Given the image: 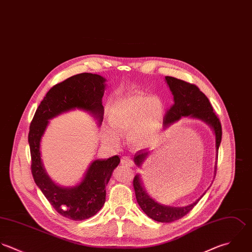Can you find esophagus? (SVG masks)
<instances>
[{
    "instance_id": "esophagus-1",
    "label": "esophagus",
    "mask_w": 252,
    "mask_h": 252,
    "mask_svg": "<svg viewBox=\"0 0 252 252\" xmlns=\"http://www.w3.org/2000/svg\"><path fill=\"white\" fill-rule=\"evenodd\" d=\"M121 163L124 164V165H127V166H133L134 165V162L131 159V158L127 157V156L121 158Z\"/></svg>"
}]
</instances>
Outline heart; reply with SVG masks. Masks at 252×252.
Wrapping results in <instances>:
<instances>
[{"mask_svg": "<svg viewBox=\"0 0 252 252\" xmlns=\"http://www.w3.org/2000/svg\"><path fill=\"white\" fill-rule=\"evenodd\" d=\"M165 116V104L158 96L142 92H130L118 97L109 108L110 126L102 130L104 141L117 145L119 134H131L138 146L151 142Z\"/></svg>", "mask_w": 252, "mask_h": 252, "instance_id": "1", "label": "heart"}]
</instances>
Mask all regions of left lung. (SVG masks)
I'll return each mask as SVG.
<instances>
[{
  "label": "left lung",
  "instance_id": "8db88e82",
  "mask_svg": "<svg viewBox=\"0 0 252 252\" xmlns=\"http://www.w3.org/2000/svg\"><path fill=\"white\" fill-rule=\"evenodd\" d=\"M168 86L174 95V103L168 109L163 118V127L167 128L169 125L179 120L182 116H191L203 120L209 124L216 136V150L218 157V150L222 139V126L221 122L213 111V107L207 98V96L194 84H190L181 79H177L171 76L165 77ZM150 155L149 151H142L135 155L134 160L138 166H141L147 157ZM217 167V166H216ZM215 168V175H216ZM133 186L137 201L143 211L152 219L161 222L171 223L181 219L187 215L200 200L203 194L195 200L192 204L185 207H170L156 202L145 190L140 175H136L133 180Z\"/></svg>",
  "mask_w": 252,
  "mask_h": 252
}]
</instances>
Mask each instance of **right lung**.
Instances as JSON below:
<instances>
[{"mask_svg":"<svg viewBox=\"0 0 252 252\" xmlns=\"http://www.w3.org/2000/svg\"><path fill=\"white\" fill-rule=\"evenodd\" d=\"M104 82L105 79L97 74L80 73L55 85L44 96L30 124L28 143L34 181L55 210L73 221L89 219L100 210L105 202V187L120 158L114 156L104 160L95 159L79 185L62 188L49 178L43 167L40 142L49 120L70 109L87 110L94 114L100 124L103 119Z\"/></svg>","mask_w":252,"mask_h":252,"instance_id":"right-lung-1","label":"right lung"}]
</instances>
